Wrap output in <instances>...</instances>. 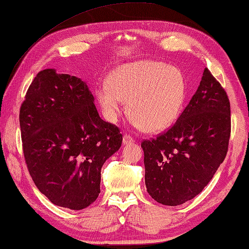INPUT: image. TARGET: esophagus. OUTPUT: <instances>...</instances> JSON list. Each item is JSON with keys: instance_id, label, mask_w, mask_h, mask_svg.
<instances>
[{"instance_id": "1", "label": "esophagus", "mask_w": 249, "mask_h": 249, "mask_svg": "<svg viewBox=\"0 0 249 249\" xmlns=\"http://www.w3.org/2000/svg\"><path fill=\"white\" fill-rule=\"evenodd\" d=\"M134 139L132 136H129V135H127V134H125L124 135V137H123V144L124 145H128V144H133L134 143Z\"/></svg>"}]
</instances>
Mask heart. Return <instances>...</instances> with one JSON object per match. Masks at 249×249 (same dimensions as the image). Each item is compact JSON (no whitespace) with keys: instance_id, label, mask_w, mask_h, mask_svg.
Returning a JSON list of instances; mask_svg holds the SVG:
<instances>
[{"instance_id":"1","label":"heart","mask_w":249,"mask_h":249,"mask_svg":"<svg viewBox=\"0 0 249 249\" xmlns=\"http://www.w3.org/2000/svg\"><path fill=\"white\" fill-rule=\"evenodd\" d=\"M183 72L163 62L142 60L125 64L96 88V100L106 120L116 122L127 101L135 127L148 133L166 131L174 125L186 97Z\"/></svg>"}]
</instances>
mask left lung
<instances>
[{
	"label": "left lung",
	"instance_id": "1",
	"mask_svg": "<svg viewBox=\"0 0 249 249\" xmlns=\"http://www.w3.org/2000/svg\"><path fill=\"white\" fill-rule=\"evenodd\" d=\"M230 136V100L205 69L198 89L176 123L142 143L148 194L167 206L194 198L224 161Z\"/></svg>",
	"mask_w": 249,
	"mask_h": 249
}]
</instances>
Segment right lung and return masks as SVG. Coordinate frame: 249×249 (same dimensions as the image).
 <instances>
[{
	"label": "right lung",
	"instance_id": "right-lung-1",
	"mask_svg": "<svg viewBox=\"0 0 249 249\" xmlns=\"http://www.w3.org/2000/svg\"><path fill=\"white\" fill-rule=\"evenodd\" d=\"M30 175L50 202L84 210L101 193V169L123 135L98 115L84 81L54 69L39 72L19 110Z\"/></svg>",
	"mask_w": 249,
	"mask_h": 249
}]
</instances>
